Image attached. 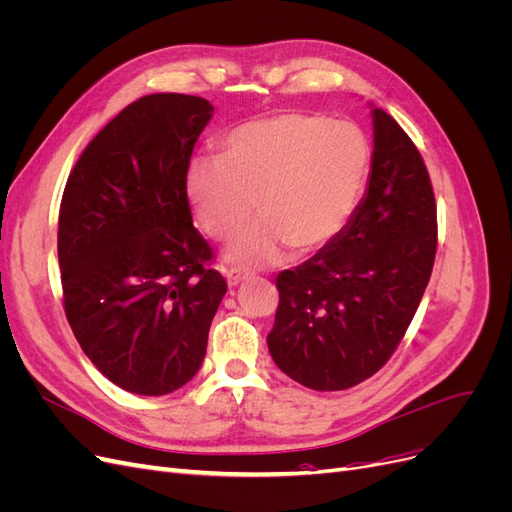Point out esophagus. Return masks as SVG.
<instances>
[{
    "mask_svg": "<svg viewBox=\"0 0 512 512\" xmlns=\"http://www.w3.org/2000/svg\"><path fill=\"white\" fill-rule=\"evenodd\" d=\"M250 277V273L247 271H241V269H226V282L230 288H235L237 284H241L243 280H247Z\"/></svg>",
    "mask_w": 512,
    "mask_h": 512,
    "instance_id": "esophagus-1",
    "label": "esophagus"
}]
</instances>
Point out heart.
Here are the masks:
<instances>
[{"instance_id": "1", "label": "heart", "mask_w": 512, "mask_h": 512, "mask_svg": "<svg viewBox=\"0 0 512 512\" xmlns=\"http://www.w3.org/2000/svg\"><path fill=\"white\" fill-rule=\"evenodd\" d=\"M369 164L363 132L322 115L280 113L226 136V151L203 153L188 166V196L198 226L228 239L226 262L254 269L280 260L286 243L316 250L344 228L359 200Z\"/></svg>"}]
</instances>
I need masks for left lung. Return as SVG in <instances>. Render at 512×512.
Masks as SVG:
<instances>
[{
	"label": "left lung",
	"mask_w": 512,
	"mask_h": 512,
	"mask_svg": "<svg viewBox=\"0 0 512 512\" xmlns=\"http://www.w3.org/2000/svg\"><path fill=\"white\" fill-rule=\"evenodd\" d=\"M365 196L342 232L277 275L280 305L267 335L275 365L314 391L367 380L404 339L438 245L427 166L399 123L374 108Z\"/></svg>",
	"instance_id": "8db88e82"
}]
</instances>
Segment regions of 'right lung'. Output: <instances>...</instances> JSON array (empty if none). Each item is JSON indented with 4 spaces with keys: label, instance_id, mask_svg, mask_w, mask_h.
Wrapping results in <instances>:
<instances>
[{
    "label": "right lung",
    "instance_id": "right-lung-1",
    "mask_svg": "<svg viewBox=\"0 0 512 512\" xmlns=\"http://www.w3.org/2000/svg\"><path fill=\"white\" fill-rule=\"evenodd\" d=\"M211 117L198 96L132 102L85 147L61 198L66 318L89 361L136 395H168L196 376L228 288L185 183Z\"/></svg>",
    "mask_w": 512,
    "mask_h": 512
}]
</instances>
